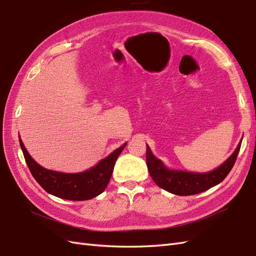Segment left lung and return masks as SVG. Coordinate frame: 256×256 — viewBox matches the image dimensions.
Here are the masks:
<instances>
[{
  "instance_id": "8db88e82",
  "label": "left lung",
  "mask_w": 256,
  "mask_h": 256,
  "mask_svg": "<svg viewBox=\"0 0 256 256\" xmlns=\"http://www.w3.org/2000/svg\"><path fill=\"white\" fill-rule=\"evenodd\" d=\"M241 142L228 160L216 170L206 172V174L176 171L166 168L162 160L153 155L148 145L146 164L153 181L162 190L180 196L195 195L209 190L223 181L236 162Z\"/></svg>"
}]
</instances>
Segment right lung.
Here are the masks:
<instances>
[{
    "label": "right lung",
    "mask_w": 256,
    "mask_h": 256,
    "mask_svg": "<svg viewBox=\"0 0 256 256\" xmlns=\"http://www.w3.org/2000/svg\"><path fill=\"white\" fill-rule=\"evenodd\" d=\"M26 162L29 167L33 178L50 194L68 200H88L100 195L104 192L112 176L114 164L126 144L116 148L104 160L99 162L92 169L80 174H62L48 170L40 166L28 153L19 136Z\"/></svg>",
    "instance_id": "right-lung-1"
}]
</instances>
